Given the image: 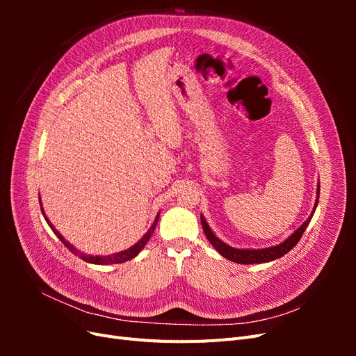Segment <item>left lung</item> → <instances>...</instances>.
Masks as SVG:
<instances>
[{
  "instance_id": "1",
  "label": "left lung",
  "mask_w": 356,
  "mask_h": 356,
  "mask_svg": "<svg viewBox=\"0 0 356 356\" xmlns=\"http://www.w3.org/2000/svg\"><path fill=\"white\" fill-rule=\"evenodd\" d=\"M318 202H319V184H318V190H316L315 207H314V211H312V213L309 215V218L303 224H301L300 227L282 243L275 245V246H268V248H261V250H239V248H233L227 243H224L211 230V227L208 225L207 220H204L203 215H200V221H202V227H203L204 234H207L208 241L211 242V245L215 248V250L220 252V255H222L224 258H227V260H230L233 263H238V264H261V263L273 261V260H276V258H281L286 252L293 250V248L298 243L301 236H303L312 217H314L315 209L318 207Z\"/></svg>"
}]
</instances>
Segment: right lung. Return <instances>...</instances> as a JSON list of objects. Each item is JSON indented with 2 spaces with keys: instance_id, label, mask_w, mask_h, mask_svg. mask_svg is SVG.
I'll return each instance as SVG.
<instances>
[{
  "instance_id": "obj_1",
  "label": "right lung",
  "mask_w": 356,
  "mask_h": 356,
  "mask_svg": "<svg viewBox=\"0 0 356 356\" xmlns=\"http://www.w3.org/2000/svg\"><path fill=\"white\" fill-rule=\"evenodd\" d=\"M40 204H41V200H40ZM41 211H42V215H44V220L47 221V224L50 225V229L53 230V233H55L58 238H59V241L65 245L68 250H71L75 255H79L81 260H84L86 263H90V264H120V263H124V261H129V260H132V258H135L139 252H141V250L143 248L147 245V242L149 241V238H152V234L154 233V229H156V224H157V221H159V217H160V212L157 213V217H156V220H154V222H153V225L152 227H149V230L143 236L141 239H139L134 246H131V248H127V250H124V251H120V252H115V254H111V255H88V254H80L79 251H77V248H74L68 241H65V238H63V236L55 229V225H53L51 222H50V220L47 218V215H46V212H44V209H42V204H41Z\"/></svg>"
}]
</instances>
